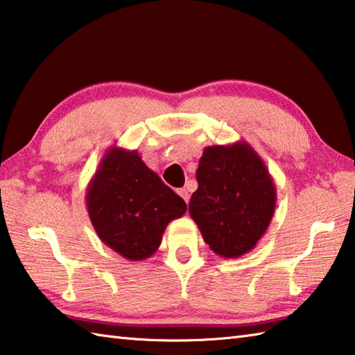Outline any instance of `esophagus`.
<instances>
[{"instance_id": "34e87169", "label": "esophagus", "mask_w": 355, "mask_h": 355, "mask_svg": "<svg viewBox=\"0 0 355 355\" xmlns=\"http://www.w3.org/2000/svg\"><path fill=\"white\" fill-rule=\"evenodd\" d=\"M177 192H178V196L186 201V203H187V201H189V191L184 189V187H182V189H178Z\"/></svg>"}]
</instances>
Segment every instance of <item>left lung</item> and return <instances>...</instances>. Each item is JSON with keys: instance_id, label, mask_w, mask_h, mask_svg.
<instances>
[{"instance_id": "obj_1", "label": "left lung", "mask_w": 355, "mask_h": 355, "mask_svg": "<svg viewBox=\"0 0 355 355\" xmlns=\"http://www.w3.org/2000/svg\"><path fill=\"white\" fill-rule=\"evenodd\" d=\"M189 214L223 259L252 251L274 217L277 191L266 164L246 141L207 146L197 169Z\"/></svg>"}]
</instances>
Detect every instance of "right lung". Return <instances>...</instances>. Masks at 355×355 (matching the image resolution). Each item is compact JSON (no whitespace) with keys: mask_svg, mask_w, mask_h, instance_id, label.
<instances>
[{"mask_svg":"<svg viewBox=\"0 0 355 355\" xmlns=\"http://www.w3.org/2000/svg\"><path fill=\"white\" fill-rule=\"evenodd\" d=\"M86 206L96 235L126 260L149 259L164 229L186 212V203L137 150L107 149L87 184Z\"/></svg>","mask_w":355,"mask_h":355,"instance_id":"1","label":"right lung"}]
</instances>
